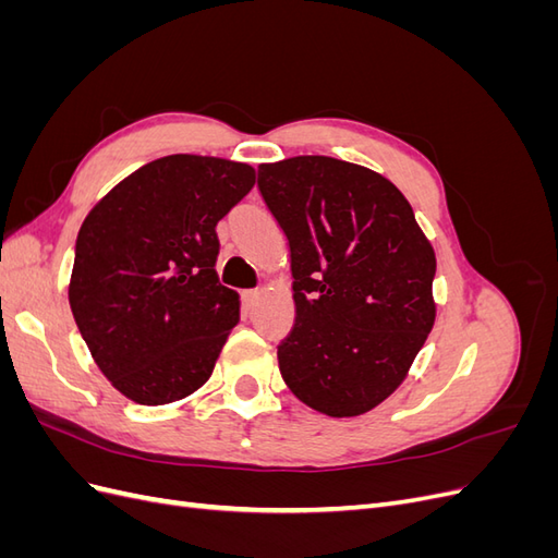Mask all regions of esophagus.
<instances>
[{
    "instance_id": "esophagus-1",
    "label": "esophagus",
    "mask_w": 558,
    "mask_h": 558,
    "mask_svg": "<svg viewBox=\"0 0 558 558\" xmlns=\"http://www.w3.org/2000/svg\"><path fill=\"white\" fill-rule=\"evenodd\" d=\"M260 298V291H256V289H251V291H242V302L246 307H251L253 302H256Z\"/></svg>"
}]
</instances>
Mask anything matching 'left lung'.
<instances>
[{"label": "left lung", "mask_w": 558, "mask_h": 558, "mask_svg": "<svg viewBox=\"0 0 558 558\" xmlns=\"http://www.w3.org/2000/svg\"><path fill=\"white\" fill-rule=\"evenodd\" d=\"M258 191L291 251L295 324L277 347L281 377L320 414H365L433 328V246L396 185L361 165H260Z\"/></svg>", "instance_id": "left-lung-1"}]
</instances>
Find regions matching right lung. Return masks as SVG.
<instances>
[{
	"instance_id": "add662e5",
	"label": "right lung",
	"mask_w": 558,
	"mask_h": 558,
	"mask_svg": "<svg viewBox=\"0 0 558 558\" xmlns=\"http://www.w3.org/2000/svg\"><path fill=\"white\" fill-rule=\"evenodd\" d=\"M244 162L167 156L83 221L70 305L97 367L125 398L167 404L211 377L240 295L218 283L216 223L253 189Z\"/></svg>"
}]
</instances>
